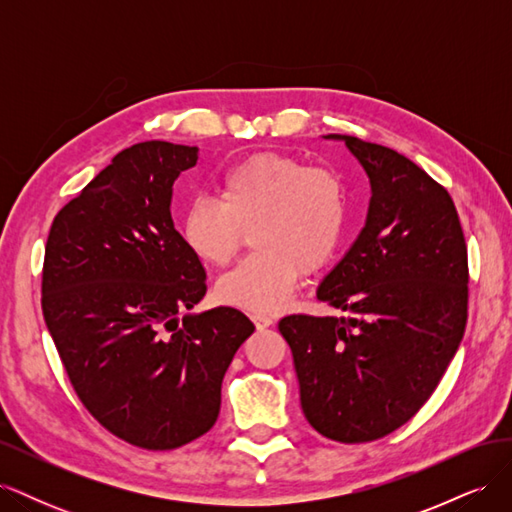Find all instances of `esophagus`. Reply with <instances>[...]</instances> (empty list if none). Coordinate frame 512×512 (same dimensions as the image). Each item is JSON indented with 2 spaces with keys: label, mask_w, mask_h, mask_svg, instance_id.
Listing matches in <instances>:
<instances>
[{
  "label": "esophagus",
  "mask_w": 512,
  "mask_h": 512,
  "mask_svg": "<svg viewBox=\"0 0 512 512\" xmlns=\"http://www.w3.org/2000/svg\"><path fill=\"white\" fill-rule=\"evenodd\" d=\"M252 320L258 329H267L273 324V318L269 314H252Z\"/></svg>",
  "instance_id": "obj_1"
}]
</instances>
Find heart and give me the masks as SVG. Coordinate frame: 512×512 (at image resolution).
<instances>
[{"mask_svg": "<svg viewBox=\"0 0 512 512\" xmlns=\"http://www.w3.org/2000/svg\"><path fill=\"white\" fill-rule=\"evenodd\" d=\"M348 215L346 183L335 170L307 166L282 153H256L230 166L218 198H194L179 235L207 267H226L254 230L256 254L218 282V299L254 314L282 309L301 273L327 265L342 241Z\"/></svg>", "mask_w": 512, "mask_h": 512, "instance_id": "b5f03b06", "label": "heart"}]
</instances>
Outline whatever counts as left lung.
<instances>
[{
	"label": "left lung",
	"instance_id": "obj_1",
	"mask_svg": "<svg viewBox=\"0 0 512 512\" xmlns=\"http://www.w3.org/2000/svg\"><path fill=\"white\" fill-rule=\"evenodd\" d=\"M344 141L371 183L367 222L318 299L339 316L280 320L303 414L324 438L389 436L423 408L468 322V245L451 194L401 153Z\"/></svg>",
	"mask_w": 512,
	"mask_h": 512
}]
</instances>
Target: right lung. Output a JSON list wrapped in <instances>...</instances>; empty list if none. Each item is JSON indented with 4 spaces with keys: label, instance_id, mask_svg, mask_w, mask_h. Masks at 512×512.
<instances>
[{
    "label": "right lung",
    "instance_id": "1",
    "mask_svg": "<svg viewBox=\"0 0 512 512\" xmlns=\"http://www.w3.org/2000/svg\"><path fill=\"white\" fill-rule=\"evenodd\" d=\"M198 147L138 143L61 209L44 247L42 314L76 395L134 446L173 451L207 433L254 324L235 307L188 312L207 275L170 218Z\"/></svg>",
    "mask_w": 512,
    "mask_h": 512
}]
</instances>
